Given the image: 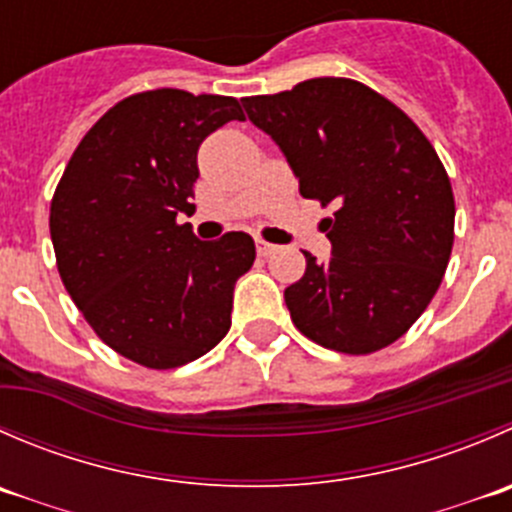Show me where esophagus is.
Masks as SVG:
<instances>
[{"label":"esophagus","instance_id":"esophagus-1","mask_svg":"<svg viewBox=\"0 0 512 512\" xmlns=\"http://www.w3.org/2000/svg\"><path fill=\"white\" fill-rule=\"evenodd\" d=\"M255 245H257V255H260V257H270V255H275V252H277V245L260 240V237L255 240Z\"/></svg>","mask_w":512,"mask_h":512}]
</instances>
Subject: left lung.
Listing matches in <instances>:
<instances>
[{"mask_svg":"<svg viewBox=\"0 0 512 512\" xmlns=\"http://www.w3.org/2000/svg\"><path fill=\"white\" fill-rule=\"evenodd\" d=\"M242 107L287 157L300 195L337 207L325 220L330 262L305 252V275L285 290L295 327L347 355L393 345L430 305L453 250L455 200L438 152L355 79H307Z\"/></svg>","mask_w":512,"mask_h":512,"instance_id":"obj_1","label":"left lung"}]
</instances>
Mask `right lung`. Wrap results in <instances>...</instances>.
I'll use <instances>...</instances> for the list:
<instances>
[{"instance_id": "1", "label": "right lung", "mask_w": 512, "mask_h": 512, "mask_svg": "<svg viewBox=\"0 0 512 512\" xmlns=\"http://www.w3.org/2000/svg\"><path fill=\"white\" fill-rule=\"evenodd\" d=\"M235 97L152 89L114 104L82 137L49 207L57 270L99 340L152 370L187 365L230 330L235 282L255 242L197 240L190 222L197 150Z\"/></svg>"}]
</instances>
